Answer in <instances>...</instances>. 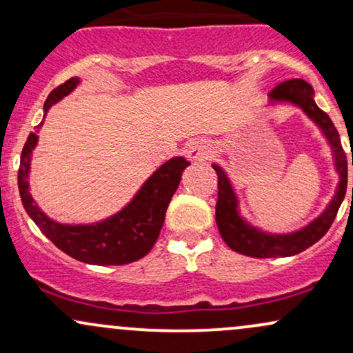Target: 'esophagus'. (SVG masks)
Listing matches in <instances>:
<instances>
[{
	"label": "esophagus",
	"mask_w": 353,
	"mask_h": 353,
	"mask_svg": "<svg viewBox=\"0 0 353 353\" xmlns=\"http://www.w3.org/2000/svg\"><path fill=\"white\" fill-rule=\"evenodd\" d=\"M210 152H212L210 145L205 143V141L197 139L194 141V143H190L188 151H185V157H188L192 164L204 163V161H208L210 157Z\"/></svg>",
	"instance_id": "1"
}]
</instances>
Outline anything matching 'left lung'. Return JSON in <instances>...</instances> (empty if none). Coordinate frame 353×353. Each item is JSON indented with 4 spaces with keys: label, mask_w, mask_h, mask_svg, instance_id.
Returning a JSON list of instances; mask_svg holds the SVG:
<instances>
[{
    "label": "left lung",
    "mask_w": 353,
    "mask_h": 353,
    "mask_svg": "<svg viewBox=\"0 0 353 353\" xmlns=\"http://www.w3.org/2000/svg\"><path fill=\"white\" fill-rule=\"evenodd\" d=\"M314 88L303 79H290L279 84L269 94V106L279 104H292L302 109V112L314 123L325 137L332 151L335 172L339 174V184L335 188L334 196L327 208L320 212L314 221L303 228L292 230V232H267V230L250 224L241 214L239 208V196L230 182L228 172L221 165L214 163L212 168L219 177V194L216 205V222L221 237L230 249L236 252L255 259H270V257H292L301 254L302 250L309 249L319 239H322L330 229L337 210L342 204L347 192V157L340 143V136L334 123L327 112H323L314 99ZM353 165V154H352ZM353 196V188H352Z\"/></svg>",
    "instance_id": "8db88e82"
}]
</instances>
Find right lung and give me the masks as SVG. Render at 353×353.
I'll use <instances>...</instances> for the list:
<instances>
[{
  "mask_svg": "<svg viewBox=\"0 0 353 353\" xmlns=\"http://www.w3.org/2000/svg\"><path fill=\"white\" fill-rule=\"evenodd\" d=\"M79 83V78H71L48 96L43 121L36 128L39 129L44 124L51 106L66 98ZM36 145L38 136L31 132L23 148L18 171L19 196L28 216L52 244L76 261L92 265L131 264L152 249L163 229L169 202L179 188L182 172L190 165L184 157L177 156L165 161L148 177L134 197L108 219L91 224H61L39 209L30 192L31 159Z\"/></svg>",
  "mask_w": 353,
  "mask_h": 353,
  "instance_id": "obj_1",
  "label": "right lung"
}]
</instances>
